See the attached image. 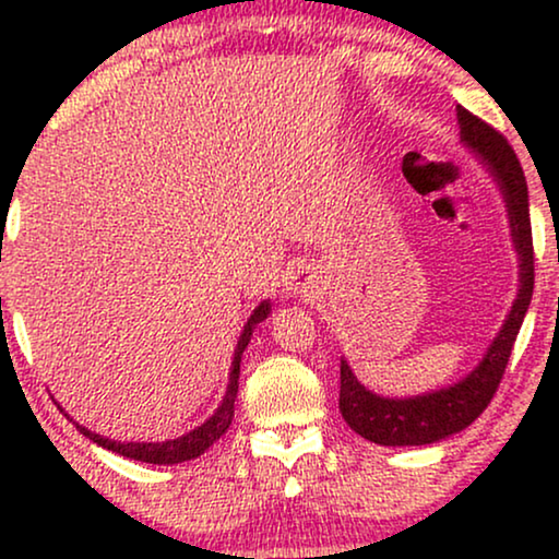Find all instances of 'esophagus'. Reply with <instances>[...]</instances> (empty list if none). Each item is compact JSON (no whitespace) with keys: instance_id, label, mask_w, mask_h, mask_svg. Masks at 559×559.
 <instances>
[{"instance_id":"esophagus-1","label":"esophagus","mask_w":559,"mask_h":559,"mask_svg":"<svg viewBox=\"0 0 559 559\" xmlns=\"http://www.w3.org/2000/svg\"><path fill=\"white\" fill-rule=\"evenodd\" d=\"M308 285H310V282H305V277H300V274H297V277H293V282H289V289H295V293H305V289H308Z\"/></svg>"}]
</instances>
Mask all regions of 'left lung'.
Here are the masks:
<instances>
[{"label":"left lung","mask_w":559,"mask_h":559,"mask_svg":"<svg viewBox=\"0 0 559 559\" xmlns=\"http://www.w3.org/2000/svg\"><path fill=\"white\" fill-rule=\"evenodd\" d=\"M457 121H461L463 142L471 144L491 165V173L507 195L511 236H514L516 251L522 257V287H519L514 308H511L501 333L488 348L486 358L461 384L440 389L435 394L415 396V400H384V396L366 392L356 381L354 371L348 369V364L341 361V415L350 430L377 442V445H427V442L442 440L468 427L499 392L511 348H514L519 328H522L532 300L534 247L530 195H526L522 165H519L516 152L511 150L507 136L488 121L478 119L463 106H457Z\"/></svg>","instance_id":"left-lung-1"}]
</instances>
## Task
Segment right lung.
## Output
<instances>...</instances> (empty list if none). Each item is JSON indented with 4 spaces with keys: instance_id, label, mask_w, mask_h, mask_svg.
<instances>
[{
    "instance_id": "right-lung-1",
    "label": "right lung",
    "mask_w": 559,
    "mask_h": 559,
    "mask_svg": "<svg viewBox=\"0 0 559 559\" xmlns=\"http://www.w3.org/2000/svg\"><path fill=\"white\" fill-rule=\"evenodd\" d=\"M270 308H272L270 302H262L254 312H251L249 323L243 325L239 346H236L234 364H231V379H228V389H226L224 402H221V407L216 409V415H213L205 425L198 427V430L182 435V438H178V440H165V442H114L109 438H102V435L86 430V427H83V425H75V427H79V430L86 435L88 440H94L96 445H102L106 450H114V453H119V455H124V457H132V461L157 463V465L193 461V457L205 453V450H209L213 442H216L221 435L228 430V425H231L236 392H239L241 354H243V348L249 346L251 331H254V328L262 323L266 316H270Z\"/></svg>"
}]
</instances>
